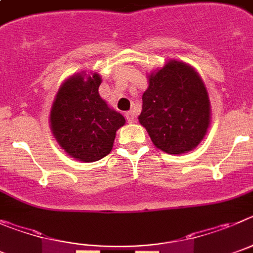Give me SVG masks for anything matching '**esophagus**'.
<instances>
[{
    "mask_svg": "<svg viewBox=\"0 0 253 253\" xmlns=\"http://www.w3.org/2000/svg\"><path fill=\"white\" fill-rule=\"evenodd\" d=\"M126 120H127V122H128V124H133V122L136 121V115L133 112H132V111H128V112H126Z\"/></svg>",
    "mask_w": 253,
    "mask_h": 253,
    "instance_id": "esophagus-1",
    "label": "esophagus"
}]
</instances>
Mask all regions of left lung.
Masks as SVG:
<instances>
[{"mask_svg": "<svg viewBox=\"0 0 253 253\" xmlns=\"http://www.w3.org/2000/svg\"><path fill=\"white\" fill-rule=\"evenodd\" d=\"M138 120L155 146L168 154L198 146L211 122L208 93L198 73L172 60L151 74Z\"/></svg>", "mask_w": 253, "mask_h": 253, "instance_id": "left-lung-1", "label": "left lung"}]
</instances>
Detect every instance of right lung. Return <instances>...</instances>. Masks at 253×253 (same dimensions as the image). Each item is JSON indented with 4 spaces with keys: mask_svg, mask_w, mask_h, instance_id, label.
<instances>
[{
    "mask_svg": "<svg viewBox=\"0 0 253 253\" xmlns=\"http://www.w3.org/2000/svg\"><path fill=\"white\" fill-rule=\"evenodd\" d=\"M101 77L84 81L78 74L68 79L54 101L50 122L60 145L79 161L101 160L112 150L116 131L125 125L121 113L111 110L99 97Z\"/></svg>",
    "mask_w": 253,
    "mask_h": 253,
    "instance_id": "obj_1",
    "label": "right lung"
}]
</instances>
